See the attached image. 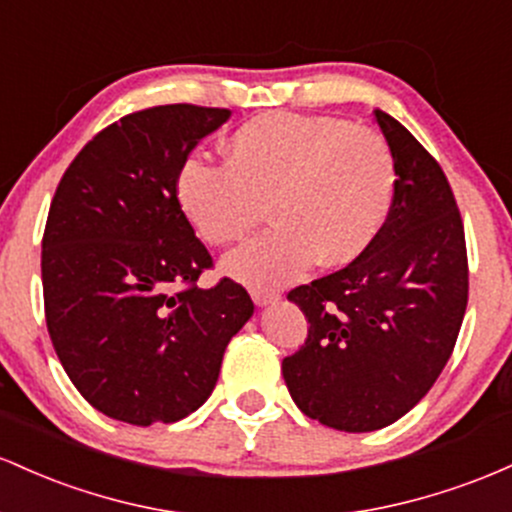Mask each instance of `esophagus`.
I'll use <instances>...</instances> for the list:
<instances>
[{"label": "esophagus", "instance_id": "34e87169", "mask_svg": "<svg viewBox=\"0 0 512 512\" xmlns=\"http://www.w3.org/2000/svg\"><path fill=\"white\" fill-rule=\"evenodd\" d=\"M251 297H254L258 307H266V304H273L280 300L278 292H268V290H251Z\"/></svg>", "mask_w": 512, "mask_h": 512}]
</instances>
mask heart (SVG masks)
<instances>
[{
    "label": "heart",
    "mask_w": 512,
    "mask_h": 512,
    "mask_svg": "<svg viewBox=\"0 0 512 512\" xmlns=\"http://www.w3.org/2000/svg\"><path fill=\"white\" fill-rule=\"evenodd\" d=\"M387 140L336 116L263 113L225 142V162L193 154L176 174L198 237L227 246L251 232L268 203L273 225L225 258L256 290L302 278L314 261L346 266L370 249L394 203Z\"/></svg>",
    "instance_id": "b5f03b06"
}]
</instances>
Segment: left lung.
Wrapping results in <instances>:
<instances>
[{
  "instance_id": "obj_1",
  "label": "left lung",
  "mask_w": 512,
  "mask_h": 512,
  "mask_svg": "<svg viewBox=\"0 0 512 512\" xmlns=\"http://www.w3.org/2000/svg\"><path fill=\"white\" fill-rule=\"evenodd\" d=\"M396 188L377 239L341 271L287 292L309 321L283 360L304 416L370 433L409 413L440 377L467 312L464 225L445 171L389 113L375 111Z\"/></svg>"
}]
</instances>
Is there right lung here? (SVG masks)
<instances>
[{
    "label": "right lung",
    "mask_w": 512,
    "mask_h": 512,
    "mask_svg": "<svg viewBox=\"0 0 512 512\" xmlns=\"http://www.w3.org/2000/svg\"><path fill=\"white\" fill-rule=\"evenodd\" d=\"M232 116L154 106L96 132L62 174L43 232L45 324L77 392L132 426L186 418L254 314L232 278L198 287L210 251L176 193L191 149Z\"/></svg>",
    "instance_id": "obj_1"
}]
</instances>
